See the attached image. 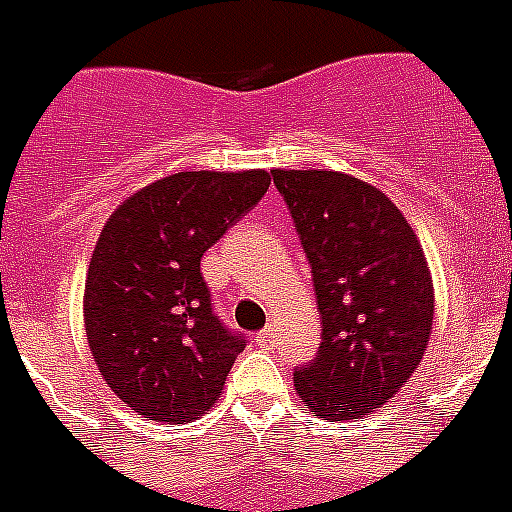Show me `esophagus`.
<instances>
[{
	"mask_svg": "<svg viewBox=\"0 0 512 512\" xmlns=\"http://www.w3.org/2000/svg\"><path fill=\"white\" fill-rule=\"evenodd\" d=\"M273 339H276V328L273 326H265L263 331L255 336V342L260 344V347H270V344H273Z\"/></svg>",
	"mask_w": 512,
	"mask_h": 512,
	"instance_id": "1",
	"label": "esophagus"
}]
</instances>
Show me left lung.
<instances>
[{
    "label": "left lung",
    "mask_w": 512,
    "mask_h": 512,
    "mask_svg": "<svg viewBox=\"0 0 512 512\" xmlns=\"http://www.w3.org/2000/svg\"><path fill=\"white\" fill-rule=\"evenodd\" d=\"M305 249L321 347L294 386L323 421H352L392 400L421 363L434 286L421 242L376 186L336 170H273Z\"/></svg>",
    "instance_id": "obj_1"
}]
</instances>
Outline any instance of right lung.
<instances>
[{"label": "right lung", "instance_id": "right-lung-1", "mask_svg": "<svg viewBox=\"0 0 512 512\" xmlns=\"http://www.w3.org/2000/svg\"><path fill=\"white\" fill-rule=\"evenodd\" d=\"M265 170H186L144 186L107 218L83 294L89 350L112 392L157 423L215 405L242 334L213 310L199 263L263 199Z\"/></svg>", "mask_w": 512, "mask_h": 512}]
</instances>
